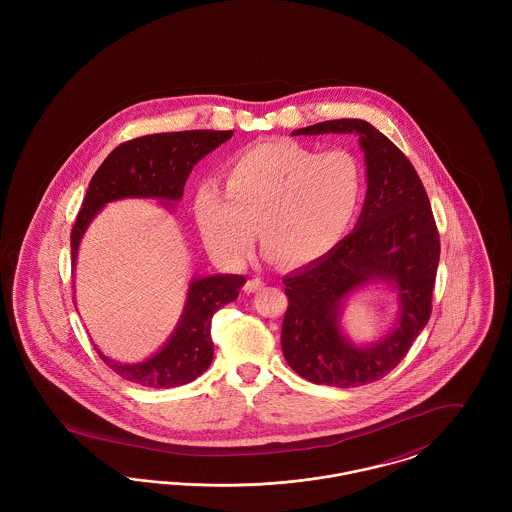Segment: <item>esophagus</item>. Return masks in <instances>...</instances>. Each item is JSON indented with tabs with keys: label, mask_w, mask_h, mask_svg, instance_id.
I'll use <instances>...</instances> for the list:
<instances>
[{
	"label": "esophagus",
	"mask_w": 512,
	"mask_h": 512,
	"mask_svg": "<svg viewBox=\"0 0 512 512\" xmlns=\"http://www.w3.org/2000/svg\"><path fill=\"white\" fill-rule=\"evenodd\" d=\"M265 286V282L261 280V278H251V280H247L244 284V292L245 293H255L259 292L261 288Z\"/></svg>",
	"instance_id": "obj_1"
}]
</instances>
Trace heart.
Here are the masks:
<instances>
[{
  "label": "heart",
  "mask_w": 512,
  "mask_h": 512,
  "mask_svg": "<svg viewBox=\"0 0 512 512\" xmlns=\"http://www.w3.org/2000/svg\"><path fill=\"white\" fill-rule=\"evenodd\" d=\"M222 180L224 192L199 186L194 209L205 244L228 263L249 255L257 228L278 265H315L345 240L365 201V169L351 151L320 153L292 140L247 147Z\"/></svg>",
  "instance_id": "heart-1"
}]
</instances>
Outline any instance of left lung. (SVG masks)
Segmentation results:
<instances>
[{"mask_svg":"<svg viewBox=\"0 0 512 512\" xmlns=\"http://www.w3.org/2000/svg\"><path fill=\"white\" fill-rule=\"evenodd\" d=\"M330 132L359 134L368 182L365 205L353 232L328 257L284 278L288 311L282 351L288 365L313 384L357 388L399 365L428 324L439 234L411 161L370 122H318L292 136ZM370 281H386L398 292L400 318L382 341L355 346L340 332V309L351 292Z\"/></svg>","mask_w":512,"mask_h":512,"instance_id":"1","label":"left lung"}]
</instances>
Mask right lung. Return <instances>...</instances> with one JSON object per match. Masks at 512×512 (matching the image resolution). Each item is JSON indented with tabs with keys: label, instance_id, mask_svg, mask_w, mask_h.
<instances>
[{
	"label": "right lung",
	"instance_id": "1",
	"mask_svg": "<svg viewBox=\"0 0 512 512\" xmlns=\"http://www.w3.org/2000/svg\"><path fill=\"white\" fill-rule=\"evenodd\" d=\"M232 130H186L149 134L115 147L90 180L71 232V255L76 265L78 245L90 222L105 203L126 197H151L178 201L186 180L207 153L232 138ZM171 207L172 203H163ZM242 274H213L192 278L182 317L169 341L146 361L126 365L99 357L121 378L146 388H176L201 376L213 361L211 320L226 303L238 297L244 286Z\"/></svg>",
	"mask_w": 512,
	"mask_h": 512
}]
</instances>
